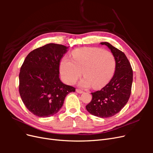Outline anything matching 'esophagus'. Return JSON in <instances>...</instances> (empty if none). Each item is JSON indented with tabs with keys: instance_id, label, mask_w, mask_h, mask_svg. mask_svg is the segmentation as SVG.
Wrapping results in <instances>:
<instances>
[{
	"instance_id": "obj_1",
	"label": "esophagus",
	"mask_w": 153,
	"mask_h": 153,
	"mask_svg": "<svg viewBox=\"0 0 153 153\" xmlns=\"http://www.w3.org/2000/svg\"><path fill=\"white\" fill-rule=\"evenodd\" d=\"M76 92H78V93H80V94H82V93H83V92H84V91H83L82 90L78 89H76Z\"/></svg>"
}]
</instances>
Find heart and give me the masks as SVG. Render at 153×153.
Wrapping results in <instances>:
<instances>
[{"label":"heart","mask_w":153,"mask_h":153,"mask_svg":"<svg viewBox=\"0 0 153 153\" xmlns=\"http://www.w3.org/2000/svg\"><path fill=\"white\" fill-rule=\"evenodd\" d=\"M115 60L110 51L95 47H84L74 50L72 59L64 57L60 63V71L64 80L74 84L83 73L84 78L80 82L82 87L92 85L100 89L107 84L114 76Z\"/></svg>","instance_id":"obj_1"}]
</instances>
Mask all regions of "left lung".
Segmentation results:
<instances>
[{"label": "left lung", "instance_id": "left-lung-1", "mask_svg": "<svg viewBox=\"0 0 153 153\" xmlns=\"http://www.w3.org/2000/svg\"><path fill=\"white\" fill-rule=\"evenodd\" d=\"M101 44L107 46L114 55L115 71L108 84L101 90L92 92V100L86 109L95 116L108 118L119 112L128 101L131 92L133 70L122 51L107 42Z\"/></svg>", "mask_w": 153, "mask_h": 153}]
</instances>
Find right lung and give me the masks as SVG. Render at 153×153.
I'll use <instances>...</instances> for the list:
<instances>
[{"label": "right lung", "instance_id": "1", "mask_svg": "<svg viewBox=\"0 0 153 153\" xmlns=\"http://www.w3.org/2000/svg\"><path fill=\"white\" fill-rule=\"evenodd\" d=\"M66 46L49 43L30 52L19 74V92L26 108L40 117L57 114L68 94L75 88L59 79V64Z\"/></svg>", "mask_w": 153, "mask_h": 153}]
</instances>
